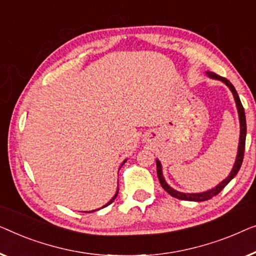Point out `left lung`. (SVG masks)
Wrapping results in <instances>:
<instances>
[{
	"instance_id": "8db88e82",
	"label": "left lung",
	"mask_w": 256,
	"mask_h": 256,
	"mask_svg": "<svg viewBox=\"0 0 256 256\" xmlns=\"http://www.w3.org/2000/svg\"><path fill=\"white\" fill-rule=\"evenodd\" d=\"M206 75L211 78H216V80H219L228 86L230 88V90L232 92L233 97L236 100V109H238V114H239V120H240V138H239V146H238V154L236 158V162L234 166H233L230 175L226 178L224 181H222L218 186H216L214 188H212L208 192H196V194H186V192H180L178 190L172 189L170 186L166 182V180L162 175V166H161V162L159 160H156V172H158V178H159V181L161 183V186L167 192L169 195L175 197V198L182 200H192V202H204L212 198V197L218 195L219 192H222V189L225 188L226 186L231 182V180L234 178V176L238 174L239 169L242 164V160H244V144H246V116H244V110L242 104H241V100L239 98V95L236 90V88L233 87V84L230 82L228 78L219 76L216 73H212V72H206Z\"/></svg>"
}]
</instances>
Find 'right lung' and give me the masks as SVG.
Instances as JSON below:
<instances>
[{
  "mask_svg": "<svg viewBox=\"0 0 256 256\" xmlns=\"http://www.w3.org/2000/svg\"><path fill=\"white\" fill-rule=\"evenodd\" d=\"M125 162H126V160H124V162L123 164H122V166H123ZM117 195H118V190H117V192L116 194H114V196L112 197V198H111L109 202H108V203L106 204V205H104V206H102V208H106V206H108V205H110L111 203H112V202L114 200V198H116V197H117ZM98 210H100V208H98ZM94 211H96V210H94ZM94 211H92V212H94ZM89 212H90V211H89Z\"/></svg>",
  "mask_w": 256,
  "mask_h": 256,
  "instance_id": "add662e5",
  "label": "right lung"
}]
</instances>
